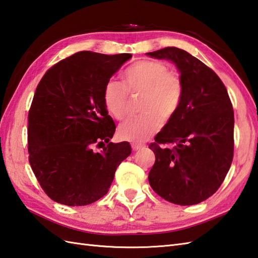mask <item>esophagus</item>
I'll return each instance as SVG.
<instances>
[{
	"instance_id": "esophagus-1",
	"label": "esophagus",
	"mask_w": 258,
	"mask_h": 258,
	"mask_svg": "<svg viewBox=\"0 0 258 258\" xmlns=\"http://www.w3.org/2000/svg\"><path fill=\"white\" fill-rule=\"evenodd\" d=\"M144 147V145H142V144H132V149H133V151H139V149H141V148H143Z\"/></svg>"
}]
</instances>
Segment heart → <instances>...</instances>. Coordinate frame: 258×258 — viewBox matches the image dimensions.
<instances>
[{
    "label": "heart",
    "mask_w": 258,
    "mask_h": 258,
    "mask_svg": "<svg viewBox=\"0 0 258 258\" xmlns=\"http://www.w3.org/2000/svg\"><path fill=\"white\" fill-rule=\"evenodd\" d=\"M142 93V114L131 116L119 125L123 140L142 143L177 114L183 98V81L180 74L169 70L167 64L156 60H139L123 74V85L114 79L105 83L103 103L106 111L117 119L127 113L128 94Z\"/></svg>",
    "instance_id": "obj_1"
}]
</instances>
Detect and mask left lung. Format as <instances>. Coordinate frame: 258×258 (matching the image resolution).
Instances as JSON below:
<instances>
[{"label": "left lung", "mask_w": 258, "mask_h": 258, "mask_svg": "<svg viewBox=\"0 0 258 258\" xmlns=\"http://www.w3.org/2000/svg\"><path fill=\"white\" fill-rule=\"evenodd\" d=\"M148 56L175 62L183 81L177 114L149 144L155 164L149 184L165 200L192 206L217 192L234 153V111L222 80L199 59L177 47ZM172 143L171 149L161 145Z\"/></svg>", "instance_id": "1"}]
</instances>
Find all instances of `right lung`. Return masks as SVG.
Segmentation results:
<instances>
[{"label":"right lung","mask_w":258,"mask_h":258,"mask_svg":"<svg viewBox=\"0 0 258 258\" xmlns=\"http://www.w3.org/2000/svg\"><path fill=\"white\" fill-rule=\"evenodd\" d=\"M131 57L79 51L53 64L39 81L28 112V160L51 200L69 207L95 202L130 156L127 142H110L116 126L102 93Z\"/></svg>","instance_id":"right-lung-1"}]
</instances>
